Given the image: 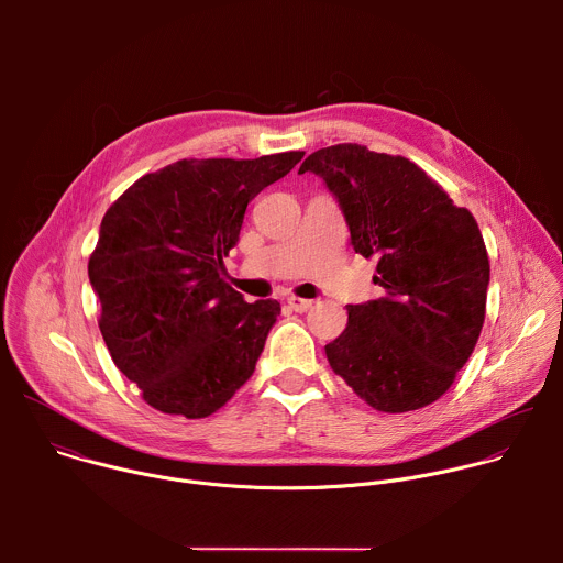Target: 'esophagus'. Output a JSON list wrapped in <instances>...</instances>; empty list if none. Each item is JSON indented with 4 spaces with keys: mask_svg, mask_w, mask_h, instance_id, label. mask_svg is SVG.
Instances as JSON below:
<instances>
[{
    "mask_svg": "<svg viewBox=\"0 0 563 563\" xmlns=\"http://www.w3.org/2000/svg\"><path fill=\"white\" fill-rule=\"evenodd\" d=\"M287 305H289V309H294L296 313H305L307 309H311V300H305V298H296V296H289L287 298Z\"/></svg>",
    "mask_w": 563,
    "mask_h": 563,
    "instance_id": "34e87169",
    "label": "esophagus"
}]
</instances>
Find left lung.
I'll list each match as a JSON object with an SVG mask.
<instances>
[{"mask_svg": "<svg viewBox=\"0 0 563 563\" xmlns=\"http://www.w3.org/2000/svg\"><path fill=\"white\" fill-rule=\"evenodd\" d=\"M323 178L385 296L347 305L332 369L378 412L426 408L454 383L486 318L490 263L476 220L408 157L334 144L298 174Z\"/></svg>", "mask_w": 563, "mask_h": 563, "instance_id": "obj_1", "label": "left lung"}]
</instances>
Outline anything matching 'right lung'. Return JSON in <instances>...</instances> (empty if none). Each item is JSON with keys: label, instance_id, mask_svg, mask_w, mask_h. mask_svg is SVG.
I'll return each instance as SVG.
<instances>
[{"label": "right lung", "instance_id": "1", "mask_svg": "<svg viewBox=\"0 0 563 563\" xmlns=\"http://www.w3.org/2000/svg\"><path fill=\"white\" fill-rule=\"evenodd\" d=\"M305 151L180 159L135 180L104 213L89 280L118 369L165 415L205 419L247 383L280 313L222 280L247 205Z\"/></svg>", "mask_w": 563, "mask_h": 563}]
</instances>
